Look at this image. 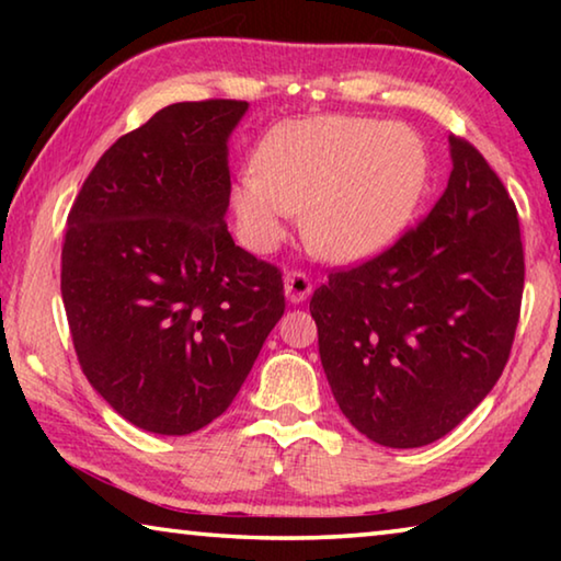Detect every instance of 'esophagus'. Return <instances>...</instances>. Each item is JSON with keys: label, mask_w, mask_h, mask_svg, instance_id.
<instances>
[{"label": "esophagus", "mask_w": 561, "mask_h": 561, "mask_svg": "<svg viewBox=\"0 0 561 561\" xmlns=\"http://www.w3.org/2000/svg\"><path fill=\"white\" fill-rule=\"evenodd\" d=\"M284 294H287V299L291 304H299L304 301L311 294V282L304 272H289L287 277H284Z\"/></svg>", "instance_id": "obj_1"}]
</instances>
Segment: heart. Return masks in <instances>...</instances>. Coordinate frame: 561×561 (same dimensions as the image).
Instances as JSON below:
<instances>
[{
    "label": "heart",
    "mask_w": 561,
    "mask_h": 561,
    "mask_svg": "<svg viewBox=\"0 0 561 561\" xmlns=\"http://www.w3.org/2000/svg\"><path fill=\"white\" fill-rule=\"evenodd\" d=\"M431 180L423 138L403 123L356 116L291 121L264 140L260 163L237 175L232 213L244 244L267 254L304 210L309 244L360 264L401 240Z\"/></svg>",
    "instance_id": "obj_1"
}]
</instances>
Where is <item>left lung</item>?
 Wrapping results in <instances>:
<instances>
[{
	"label": "left lung",
	"instance_id": "8db88e82",
	"mask_svg": "<svg viewBox=\"0 0 561 561\" xmlns=\"http://www.w3.org/2000/svg\"><path fill=\"white\" fill-rule=\"evenodd\" d=\"M450 180L391 250L311 297L319 356L351 425L386 448L450 433L497 383L515 339L525 254L505 185L450 136Z\"/></svg>",
	"mask_w": 561,
	"mask_h": 561
}]
</instances>
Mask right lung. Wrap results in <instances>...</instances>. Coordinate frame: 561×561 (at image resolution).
I'll use <instances>...</instances> for the list:
<instances>
[{"label": "right lung", "instance_id": "1", "mask_svg": "<svg viewBox=\"0 0 561 561\" xmlns=\"http://www.w3.org/2000/svg\"><path fill=\"white\" fill-rule=\"evenodd\" d=\"M247 101H183L118 138L61 252L76 356L113 411L187 435L227 411L284 314L277 267L227 232L230 136Z\"/></svg>", "mask_w": 561, "mask_h": 561}]
</instances>
